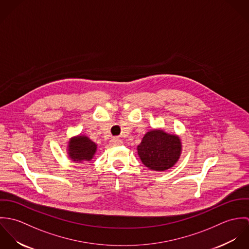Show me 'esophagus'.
Returning <instances> with one entry per match:
<instances>
[{
	"label": "esophagus",
	"mask_w": 249,
	"mask_h": 249,
	"mask_svg": "<svg viewBox=\"0 0 249 249\" xmlns=\"http://www.w3.org/2000/svg\"><path fill=\"white\" fill-rule=\"evenodd\" d=\"M123 143V141L121 139H119L118 137H114L111 141H110V144L113 146H117V145H121Z\"/></svg>",
	"instance_id": "34e87169"
}]
</instances>
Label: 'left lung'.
I'll use <instances>...</instances> for the list:
<instances>
[{
	"label": "left lung",
	"mask_w": 249,
	"mask_h": 249,
	"mask_svg": "<svg viewBox=\"0 0 249 249\" xmlns=\"http://www.w3.org/2000/svg\"><path fill=\"white\" fill-rule=\"evenodd\" d=\"M181 141L177 135L153 129L144 134L137 146L142 164L152 171H166L174 167L181 154Z\"/></svg>",
	"instance_id": "8db88e82"
}]
</instances>
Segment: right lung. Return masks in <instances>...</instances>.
<instances>
[{
  "instance_id": "1",
  "label": "right lung",
  "mask_w": 249,
  "mask_h": 249,
  "mask_svg": "<svg viewBox=\"0 0 249 249\" xmlns=\"http://www.w3.org/2000/svg\"><path fill=\"white\" fill-rule=\"evenodd\" d=\"M96 150L97 144L84 135L71 138L68 144L69 156L74 162L90 161L94 157Z\"/></svg>"
}]
</instances>
